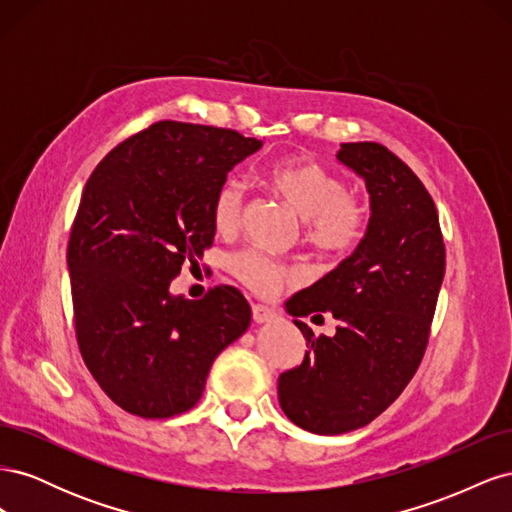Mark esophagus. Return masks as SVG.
I'll list each match as a JSON object with an SVG mask.
<instances>
[{"instance_id": "1", "label": "esophagus", "mask_w": 512, "mask_h": 512, "mask_svg": "<svg viewBox=\"0 0 512 512\" xmlns=\"http://www.w3.org/2000/svg\"><path fill=\"white\" fill-rule=\"evenodd\" d=\"M252 318H254L256 324H265V322L275 320V312H273V309H269L267 305L254 303V305H252Z\"/></svg>"}]
</instances>
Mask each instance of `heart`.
<instances>
[{
  "label": "heart",
  "mask_w": 512,
  "mask_h": 512,
  "mask_svg": "<svg viewBox=\"0 0 512 512\" xmlns=\"http://www.w3.org/2000/svg\"><path fill=\"white\" fill-rule=\"evenodd\" d=\"M271 188L284 203L305 220V241L314 250L339 256L350 252L361 241L367 222L363 203L346 192L344 181L331 170L307 158L282 160L269 168ZM245 190L239 179H226L213 196L211 220L220 235H235L241 226ZM230 269L254 292L269 297L284 284L297 282L299 273L275 262L262 252H241L230 262Z\"/></svg>",
  "instance_id": "1"
}]
</instances>
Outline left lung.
Masks as SVG:
<instances>
[{
	"mask_svg": "<svg viewBox=\"0 0 512 512\" xmlns=\"http://www.w3.org/2000/svg\"><path fill=\"white\" fill-rule=\"evenodd\" d=\"M337 160L365 179L367 232L286 309L294 318L331 312L342 324L333 337H314L294 320L309 350L277 380L284 414L320 436L365 427L406 389L429 342L446 267L436 205L408 164L378 143H344Z\"/></svg>",
	"mask_w": 512,
	"mask_h": 512,
	"instance_id": "1",
	"label": "left lung"
}]
</instances>
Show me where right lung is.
Masks as SVG:
<instances>
[{
    "label": "right lung",
    "mask_w": 512,
    "mask_h": 512,
    "mask_svg": "<svg viewBox=\"0 0 512 512\" xmlns=\"http://www.w3.org/2000/svg\"><path fill=\"white\" fill-rule=\"evenodd\" d=\"M260 147L237 130L158 121L87 179L68 241L76 342L100 389L130 414L194 408L215 356L250 327L235 286L198 301L168 286L213 245V196Z\"/></svg>",
    "instance_id": "1"
}]
</instances>
